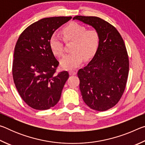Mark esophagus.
Instances as JSON below:
<instances>
[{"mask_svg": "<svg viewBox=\"0 0 145 145\" xmlns=\"http://www.w3.org/2000/svg\"><path fill=\"white\" fill-rule=\"evenodd\" d=\"M69 73L70 75H74L77 73V71L75 70H70L69 71Z\"/></svg>", "mask_w": 145, "mask_h": 145, "instance_id": "34e87169", "label": "esophagus"}]
</instances>
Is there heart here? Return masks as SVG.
I'll list each match as a JSON object with an SVG mask.
<instances>
[{"mask_svg": "<svg viewBox=\"0 0 145 145\" xmlns=\"http://www.w3.org/2000/svg\"><path fill=\"white\" fill-rule=\"evenodd\" d=\"M63 38L66 41H72L73 43L70 54L64 55L60 60L61 67L72 69L82 63L84 57L90 59L97 52L100 43V34L94 29H88L80 24L72 22L62 29ZM49 46L53 54L61 56L63 53V44L57 34H53L49 39Z\"/></svg>", "mask_w": 145, "mask_h": 145, "instance_id": "1", "label": "heart"}]
</instances>
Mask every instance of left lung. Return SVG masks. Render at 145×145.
Listing matches in <instances>:
<instances>
[{
	"instance_id": "8db88e82",
	"label": "left lung",
	"mask_w": 145,
	"mask_h": 145,
	"mask_svg": "<svg viewBox=\"0 0 145 145\" xmlns=\"http://www.w3.org/2000/svg\"><path fill=\"white\" fill-rule=\"evenodd\" d=\"M100 34L97 52L86 67L78 71L82 99L88 107L104 111L121 99L128 78L129 62L123 40L111 24L97 16H75Z\"/></svg>"
}]
</instances>
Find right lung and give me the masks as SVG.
<instances>
[{
    "label": "right lung",
    "instance_id": "add662e5",
    "mask_svg": "<svg viewBox=\"0 0 145 145\" xmlns=\"http://www.w3.org/2000/svg\"><path fill=\"white\" fill-rule=\"evenodd\" d=\"M72 16L41 19L27 27L14 47L13 77L22 99L29 107L46 110L57 104L69 73L56 74L59 65L49 46L56 29Z\"/></svg>",
    "mask_w": 145,
    "mask_h": 145
}]
</instances>
